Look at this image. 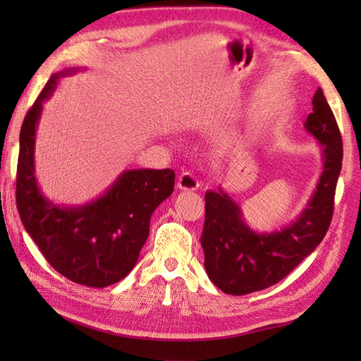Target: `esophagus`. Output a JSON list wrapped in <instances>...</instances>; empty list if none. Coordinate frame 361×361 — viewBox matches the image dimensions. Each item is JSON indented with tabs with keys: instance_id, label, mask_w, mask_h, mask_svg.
<instances>
[{
	"instance_id": "34e87169",
	"label": "esophagus",
	"mask_w": 361,
	"mask_h": 361,
	"mask_svg": "<svg viewBox=\"0 0 361 361\" xmlns=\"http://www.w3.org/2000/svg\"><path fill=\"white\" fill-rule=\"evenodd\" d=\"M176 186L181 190H195L200 186V183H198L197 175L194 172H183L178 176V181H176Z\"/></svg>"
}]
</instances>
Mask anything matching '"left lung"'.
Listing matches in <instances>:
<instances>
[{"label":"left lung","mask_w":361,"mask_h":361,"mask_svg":"<svg viewBox=\"0 0 361 361\" xmlns=\"http://www.w3.org/2000/svg\"><path fill=\"white\" fill-rule=\"evenodd\" d=\"M305 130L319 142L323 172L315 192L299 217L273 233H256L224 189L204 194L202 234L204 268L211 282L228 295L240 296L274 286L324 239L334 216L336 181L341 171L343 141L323 90L313 96Z\"/></svg>","instance_id":"obj_1"}]
</instances>
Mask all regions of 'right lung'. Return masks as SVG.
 I'll return each instance as SVG.
<instances>
[{"mask_svg":"<svg viewBox=\"0 0 361 361\" xmlns=\"http://www.w3.org/2000/svg\"><path fill=\"white\" fill-rule=\"evenodd\" d=\"M75 71L52 74L23 121L17 208L23 226L54 270L75 283L104 288L133 270L149 237L153 211L173 192L175 172L126 171L101 197L80 206H60L43 195L35 178L37 126L59 79Z\"/></svg>","mask_w":361,"mask_h":361,"instance_id":"1","label":"right lung"}]
</instances>
